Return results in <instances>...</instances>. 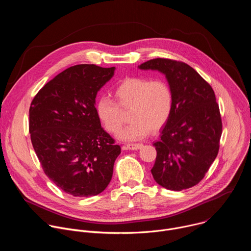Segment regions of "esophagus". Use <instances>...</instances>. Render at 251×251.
<instances>
[{"instance_id": "1", "label": "esophagus", "mask_w": 251, "mask_h": 251, "mask_svg": "<svg viewBox=\"0 0 251 251\" xmlns=\"http://www.w3.org/2000/svg\"><path fill=\"white\" fill-rule=\"evenodd\" d=\"M142 146H143V144H141V143H131V144H127L126 145V148L129 149V150L136 151V150L141 149Z\"/></svg>"}]
</instances>
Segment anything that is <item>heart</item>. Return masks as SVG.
<instances>
[{"label":"heart","instance_id":"heart-1","mask_svg":"<svg viewBox=\"0 0 251 251\" xmlns=\"http://www.w3.org/2000/svg\"><path fill=\"white\" fill-rule=\"evenodd\" d=\"M116 102L100 97L95 105L97 117L110 133L119 131L123 124V113L130 111L131 123L122 129L117 137L132 142L144 138L149 131L156 132L169 121L173 107L172 88L163 79L151 80L133 76L123 79L114 89Z\"/></svg>","mask_w":251,"mask_h":251}]
</instances>
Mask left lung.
<instances>
[{
	"label": "left lung",
	"mask_w": 251,
	"mask_h": 251,
	"mask_svg": "<svg viewBox=\"0 0 251 251\" xmlns=\"http://www.w3.org/2000/svg\"><path fill=\"white\" fill-rule=\"evenodd\" d=\"M138 68L163 74L174 95L171 117L154 143V180L171 191L192 188L202 180L219 153L223 124L216 95L185 62L155 58Z\"/></svg>",
	"instance_id": "8db88e82"
}]
</instances>
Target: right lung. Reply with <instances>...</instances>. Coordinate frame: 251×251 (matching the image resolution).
<instances>
[{"instance_id":"1","label":"right lung","mask_w":251,"mask_h":251,"mask_svg":"<svg viewBox=\"0 0 251 251\" xmlns=\"http://www.w3.org/2000/svg\"><path fill=\"white\" fill-rule=\"evenodd\" d=\"M115 67L71 66L48 82L29 107L31 144L45 174L66 194L87 198L109 185L119 145L95 110L100 88Z\"/></svg>"}]
</instances>
